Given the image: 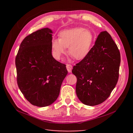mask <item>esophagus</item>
<instances>
[{
  "mask_svg": "<svg viewBox=\"0 0 133 133\" xmlns=\"http://www.w3.org/2000/svg\"><path fill=\"white\" fill-rule=\"evenodd\" d=\"M66 68H67V71H68L69 73H71L72 69H73V66H72L71 64H66Z\"/></svg>",
  "mask_w": 133,
  "mask_h": 133,
  "instance_id": "esophagus-1",
  "label": "esophagus"
}]
</instances>
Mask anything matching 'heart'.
<instances>
[{
    "mask_svg": "<svg viewBox=\"0 0 133 133\" xmlns=\"http://www.w3.org/2000/svg\"><path fill=\"white\" fill-rule=\"evenodd\" d=\"M94 41L90 31L83 28H76L60 32L58 39L51 40V47L53 56L57 60L68 53L77 60H81L88 55Z\"/></svg>",
    "mask_w": 133,
    "mask_h": 133,
    "instance_id": "1",
    "label": "heart"
}]
</instances>
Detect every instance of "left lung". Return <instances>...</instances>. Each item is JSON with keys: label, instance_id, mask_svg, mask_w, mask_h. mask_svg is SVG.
<instances>
[{"label": "left lung", "instance_id": "1", "mask_svg": "<svg viewBox=\"0 0 133 133\" xmlns=\"http://www.w3.org/2000/svg\"><path fill=\"white\" fill-rule=\"evenodd\" d=\"M120 53L106 31L98 36L86 57L73 67L77 77L76 92L83 104H100L110 96L118 79Z\"/></svg>", "mask_w": 133, "mask_h": 133}]
</instances>
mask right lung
<instances>
[{
  "label": "right lung",
  "instance_id": "add662e5",
  "mask_svg": "<svg viewBox=\"0 0 133 133\" xmlns=\"http://www.w3.org/2000/svg\"><path fill=\"white\" fill-rule=\"evenodd\" d=\"M52 33L46 28L26 36L15 60L20 90L31 104L40 107L57 100L67 74L66 65L55 60L51 54Z\"/></svg>",
  "mask_w": 133,
  "mask_h": 133
}]
</instances>
